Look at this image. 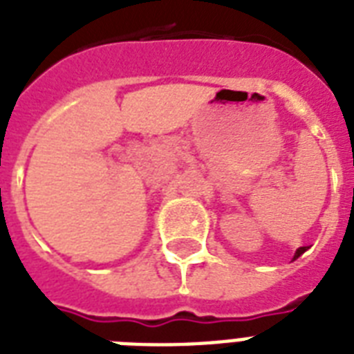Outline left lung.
<instances>
[{
  "instance_id": "8db88e82",
  "label": "left lung",
  "mask_w": 354,
  "mask_h": 354,
  "mask_svg": "<svg viewBox=\"0 0 354 354\" xmlns=\"http://www.w3.org/2000/svg\"><path fill=\"white\" fill-rule=\"evenodd\" d=\"M307 252V246H301V248H297L296 250V253H294V261H296L297 257H299V255H303V253Z\"/></svg>"
}]
</instances>
